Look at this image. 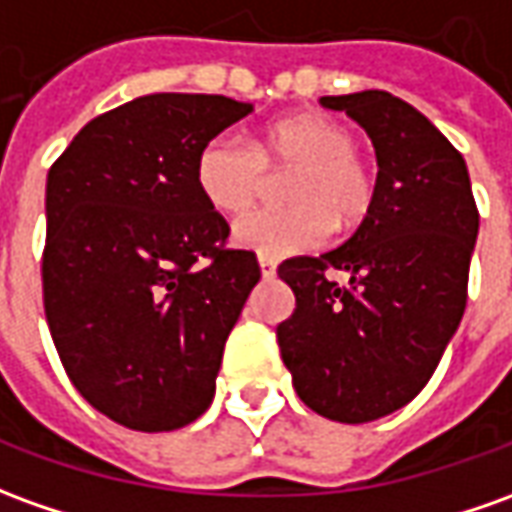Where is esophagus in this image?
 I'll return each mask as SVG.
<instances>
[{"label": "esophagus", "instance_id": "obj_1", "mask_svg": "<svg viewBox=\"0 0 512 512\" xmlns=\"http://www.w3.org/2000/svg\"><path fill=\"white\" fill-rule=\"evenodd\" d=\"M259 270H262V276L264 278H273L276 276V262H273V259H259Z\"/></svg>", "mask_w": 512, "mask_h": 512}]
</instances>
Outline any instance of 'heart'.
<instances>
[{"label":"heart","instance_id":"obj_1","mask_svg":"<svg viewBox=\"0 0 512 512\" xmlns=\"http://www.w3.org/2000/svg\"><path fill=\"white\" fill-rule=\"evenodd\" d=\"M267 169H295L287 183L292 206L253 211L234 225L236 245L264 259L326 245L337 222L357 225L376 200V178L359 158L354 133L320 114L273 122L253 144L214 136L197 153V189L222 214H242L262 195Z\"/></svg>","mask_w":512,"mask_h":512}]
</instances>
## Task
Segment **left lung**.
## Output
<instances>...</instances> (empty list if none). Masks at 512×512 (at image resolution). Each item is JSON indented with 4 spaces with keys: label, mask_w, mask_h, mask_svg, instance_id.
Masks as SVG:
<instances>
[{
    "label": "left lung",
    "mask_w": 512,
    "mask_h": 512,
    "mask_svg": "<svg viewBox=\"0 0 512 512\" xmlns=\"http://www.w3.org/2000/svg\"><path fill=\"white\" fill-rule=\"evenodd\" d=\"M320 105L370 136L376 200L340 248L278 267L295 292L278 348L309 410L368 424L410 404L438 368L463 320L479 214L463 155L410 102L373 88ZM329 266L349 273L345 288Z\"/></svg>",
    "instance_id": "left-lung-1"
}]
</instances>
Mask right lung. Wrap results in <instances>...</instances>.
I'll return each mask as SVG.
<instances>
[{
    "label": "right lung",
    "mask_w": 512,
    "mask_h": 512,
    "mask_svg": "<svg viewBox=\"0 0 512 512\" xmlns=\"http://www.w3.org/2000/svg\"><path fill=\"white\" fill-rule=\"evenodd\" d=\"M250 111L220 94L136 97L91 119L49 169V331L77 393L136 432L209 410L262 278L250 250H222L228 225L195 178L203 144Z\"/></svg>",
    "instance_id": "right-lung-1"
}]
</instances>
